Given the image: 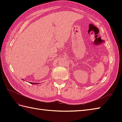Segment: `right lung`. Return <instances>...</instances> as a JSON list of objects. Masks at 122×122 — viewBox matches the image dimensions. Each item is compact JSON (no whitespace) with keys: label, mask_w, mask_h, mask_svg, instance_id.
Returning <instances> with one entry per match:
<instances>
[{"label":"right lung","mask_w":122,"mask_h":122,"mask_svg":"<svg viewBox=\"0 0 122 122\" xmlns=\"http://www.w3.org/2000/svg\"><path fill=\"white\" fill-rule=\"evenodd\" d=\"M30 84H37L39 83H32V82H30Z\"/></svg>","instance_id":"obj_1"}]
</instances>
